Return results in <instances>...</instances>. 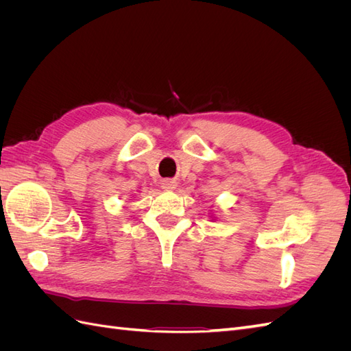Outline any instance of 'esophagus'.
<instances>
[{"label":"esophagus","instance_id":"esophagus-1","mask_svg":"<svg viewBox=\"0 0 351 351\" xmlns=\"http://www.w3.org/2000/svg\"><path fill=\"white\" fill-rule=\"evenodd\" d=\"M161 187L164 190H174L177 187V183L174 182V180H171V178H165V180H162V182H161Z\"/></svg>","mask_w":351,"mask_h":351}]
</instances>
